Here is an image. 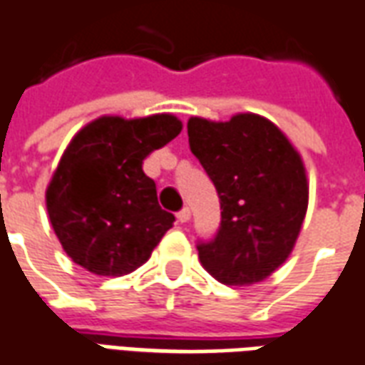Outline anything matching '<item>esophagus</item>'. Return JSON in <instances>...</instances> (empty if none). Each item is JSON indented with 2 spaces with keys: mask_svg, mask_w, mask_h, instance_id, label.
Returning a JSON list of instances; mask_svg holds the SVG:
<instances>
[{
  "mask_svg": "<svg viewBox=\"0 0 365 365\" xmlns=\"http://www.w3.org/2000/svg\"><path fill=\"white\" fill-rule=\"evenodd\" d=\"M191 219V211H190V207H183L182 211H180V213H178V221H180V223H187V221H190Z\"/></svg>",
  "mask_w": 365,
  "mask_h": 365,
  "instance_id": "34e87169",
  "label": "esophagus"
}]
</instances>
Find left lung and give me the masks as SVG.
Returning <instances> with one entry per match:
<instances>
[{
    "label": "left lung",
    "mask_w": 365,
    "mask_h": 365,
    "mask_svg": "<svg viewBox=\"0 0 365 365\" xmlns=\"http://www.w3.org/2000/svg\"><path fill=\"white\" fill-rule=\"evenodd\" d=\"M187 136L223 209L215 239L197 245L203 269L229 287L261 282L289 259L302 229V156L274 122L253 112L227 122L191 116Z\"/></svg>",
    "instance_id": "8db88e82"
}]
</instances>
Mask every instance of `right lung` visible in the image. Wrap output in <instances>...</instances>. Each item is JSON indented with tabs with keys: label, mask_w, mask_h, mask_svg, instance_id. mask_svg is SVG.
Returning a JSON list of instances; mask_svg holds the SVG:
<instances>
[{
	"label": "right lung",
	"mask_w": 365,
	"mask_h": 365,
	"mask_svg": "<svg viewBox=\"0 0 365 365\" xmlns=\"http://www.w3.org/2000/svg\"><path fill=\"white\" fill-rule=\"evenodd\" d=\"M174 114L101 116L76 132L53 172L45 203L73 262L122 277L150 259L175 217L160 207L142 164L182 132Z\"/></svg>",
	"instance_id": "right-lung-1"
}]
</instances>
